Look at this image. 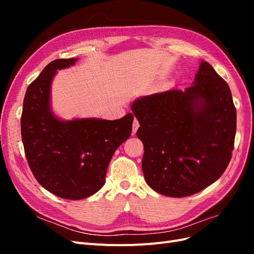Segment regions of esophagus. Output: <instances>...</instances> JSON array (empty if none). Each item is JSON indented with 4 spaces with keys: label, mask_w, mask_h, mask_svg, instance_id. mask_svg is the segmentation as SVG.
<instances>
[{
    "label": "esophagus",
    "mask_w": 254,
    "mask_h": 254,
    "mask_svg": "<svg viewBox=\"0 0 254 254\" xmlns=\"http://www.w3.org/2000/svg\"><path fill=\"white\" fill-rule=\"evenodd\" d=\"M140 127V124H139V121H137L136 119H134L133 121V124H132V133H135L137 128Z\"/></svg>",
    "instance_id": "esophagus-1"
}]
</instances>
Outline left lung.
Returning <instances> with one entry per match:
<instances>
[{
  "label": "left lung",
  "instance_id": "8db88e82",
  "mask_svg": "<svg viewBox=\"0 0 254 254\" xmlns=\"http://www.w3.org/2000/svg\"><path fill=\"white\" fill-rule=\"evenodd\" d=\"M142 170L157 193L186 197L211 186L231 160L236 110L228 83L201 61L193 86L136 98Z\"/></svg>",
  "mask_w": 254,
  "mask_h": 254
}]
</instances>
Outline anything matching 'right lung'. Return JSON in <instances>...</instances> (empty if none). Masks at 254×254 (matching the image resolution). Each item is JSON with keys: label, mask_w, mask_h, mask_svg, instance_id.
I'll use <instances>...</instances> for the list:
<instances>
[{"label": "right lung", "mask_w": 254, "mask_h": 254, "mask_svg": "<svg viewBox=\"0 0 254 254\" xmlns=\"http://www.w3.org/2000/svg\"><path fill=\"white\" fill-rule=\"evenodd\" d=\"M78 58L57 59L29 84L21 117V135L37 181L60 198L79 200L105 184L107 168L119 146L131 134L133 114L120 120L64 121L51 107V86L58 70Z\"/></svg>", "instance_id": "right-lung-1"}]
</instances>
